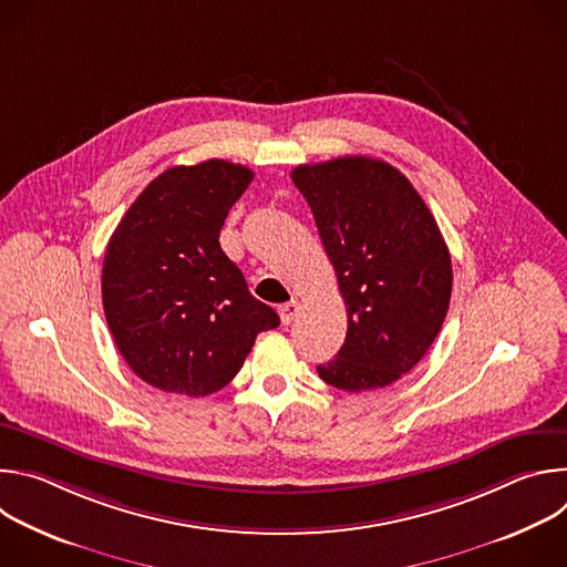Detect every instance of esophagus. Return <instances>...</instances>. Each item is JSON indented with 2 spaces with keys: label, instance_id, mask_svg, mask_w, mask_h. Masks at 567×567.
<instances>
[{
  "label": "esophagus",
  "instance_id": "34e87169",
  "mask_svg": "<svg viewBox=\"0 0 567 567\" xmlns=\"http://www.w3.org/2000/svg\"><path fill=\"white\" fill-rule=\"evenodd\" d=\"M278 313H280V320L285 322V326H289V322L296 320V316L300 313V305L296 300H289L278 307Z\"/></svg>",
  "mask_w": 567,
  "mask_h": 567
}]
</instances>
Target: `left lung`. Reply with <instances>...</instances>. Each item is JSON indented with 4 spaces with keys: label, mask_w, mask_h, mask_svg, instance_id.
I'll return each instance as SVG.
<instances>
[{
    "label": "left lung",
    "mask_w": 567,
    "mask_h": 567,
    "mask_svg": "<svg viewBox=\"0 0 567 567\" xmlns=\"http://www.w3.org/2000/svg\"><path fill=\"white\" fill-rule=\"evenodd\" d=\"M348 309L346 343L318 377L361 392L411 372L442 330L453 269L429 206L396 168L341 156L291 173Z\"/></svg>",
    "instance_id": "1"
}]
</instances>
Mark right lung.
Returning <instances> with one entry per match:
<instances>
[{
    "label": "right lung",
    "mask_w": 567,
    "mask_h": 567,
    "mask_svg": "<svg viewBox=\"0 0 567 567\" xmlns=\"http://www.w3.org/2000/svg\"><path fill=\"white\" fill-rule=\"evenodd\" d=\"M254 182L208 158L161 173L127 208L103 262L114 343L145 383L188 396L221 390L278 313L251 296L219 247L230 206Z\"/></svg>",
    "instance_id": "right-lung-1"
}]
</instances>
